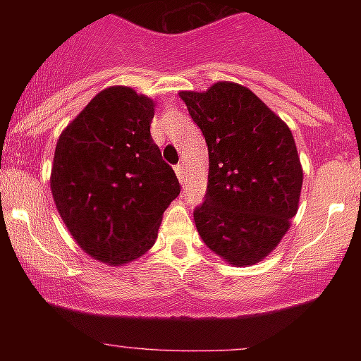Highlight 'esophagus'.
<instances>
[{"label":"esophagus","mask_w":361,"mask_h":361,"mask_svg":"<svg viewBox=\"0 0 361 361\" xmlns=\"http://www.w3.org/2000/svg\"><path fill=\"white\" fill-rule=\"evenodd\" d=\"M175 171H176V176L180 181H185V169H183V164H176L175 166Z\"/></svg>","instance_id":"esophagus-1"}]
</instances>
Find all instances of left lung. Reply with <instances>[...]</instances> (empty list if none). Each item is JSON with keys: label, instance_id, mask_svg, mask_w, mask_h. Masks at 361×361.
I'll return each instance as SVG.
<instances>
[{"label": "left lung", "instance_id": "8db88e82", "mask_svg": "<svg viewBox=\"0 0 361 361\" xmlns=\"http://www.w3.org/2000/svg\"><path fill=\"white\" fill-rule=\"evenodd\" d=\"M209 149V183L195 207L198 234L235 267L275 250L297 214L302 168L292 132L252 91L215 82L181 91Z\"/></svg>", "mask_w": 361, "mask_h": 361}]
</instances>
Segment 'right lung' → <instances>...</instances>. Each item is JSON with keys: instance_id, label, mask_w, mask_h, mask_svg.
<instances>
[{"instance_id": "add662e5", "label": "right lung", "mask_w": 361, "mask_h": 361, "mask_svg": "<svg viewBox=\"0 0 361 361\" xmlns=\"http://www.w3.org/2000/svg\"><path fill=\"white\" fill-rule=\"evenodd\" d=\"M154 103L126 86L103 90L61 134L52 197L76 243L123 264L156 243L180 181L151 137Z\"/></svg>"}]
</instances>
